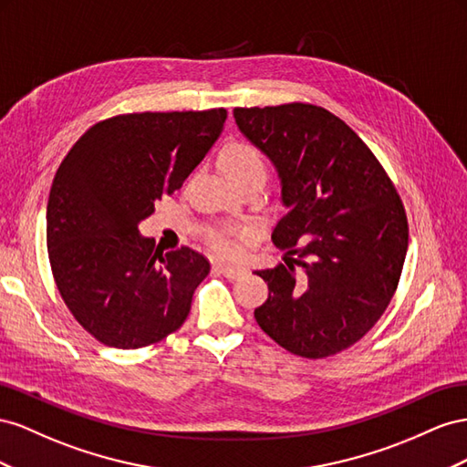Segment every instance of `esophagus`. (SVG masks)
<instances>
[{"label":"esophagus","mask_w":467,"mask_h":467,"mask_svg":"<svg viewBox=\"0 0 467 467\" xmlns=\"http://www.w3.org/2000/svg\"><path fill=\"white\" fill-rule=\"evenodd\" d=\"M217 268L221 270V274L229 279H241L246 274V268L243 265H234V264H226V262H219Z\"/></svg>","instance_id":"obj_1"}]
</instances>
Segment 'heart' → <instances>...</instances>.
I'll list each match as a JSON object with an SVG mask.
<instances>
[{"label": "heart", "instance_id": "heart-1", "mask_svg": "<svg viewBox=\"0 0 467 467\" xmlns=\"http://www.w3.org/2000/svg\"><path fill=\"white\" fill-rule=\"evenodd\" d=\"M219 164L231 182L250 178V176L265 178V171H268L264 154L256 149L254 144H248V142L226 144L221 150ZM248 234L250 231L246 226H224V229L211 233L209 243L217 252H221V254H234L236 244L233 241V236H248Z\"/></svg>", "mask_w": 467, "mask_h": 467}]
</instances>
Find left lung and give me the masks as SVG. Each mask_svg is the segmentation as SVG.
Wrapping results in <instances>:
<instances>
[{
  "label": "left lung",
  "mask_w": 467,
  "mask_h": 467,
  "mask_svg": "<svg viewBox=\"0 0 467 467\" xmlns=\"http://www.w3.org/2000/svg\"><path fill=\"white\" fill-rule=\"evenodd\" d=\"M233 115L275 168L285 209L272 233L285 264L254 272L270 289L256 323L297 356L348 348L378 323L401 277V199L364 140L323 108L287 103Z\"/></svg>",
  "instance_id": "1"
}]
</instances>
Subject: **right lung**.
<instances>
[{"instance_id":"obj_1","label":"right lung","mask_w":467,"mask_h":467,"mask_svg":"<svg viewBox=\"0 0 467 467\" xmlns=\"http://www.w3.org/2000/svg\"><path fill=\"white\" fill-rule=\"evenodd\" d=\"M224 119V109L119 115L84 132L57 170L47 205L52 275L76 321L105 346L142 348L188 317L209 262L192 248L152 256L139 224L182 188Z\"/></svg>"}]
</instances>
